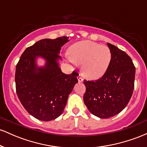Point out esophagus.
I'll return each mask as SVG.
<instances>
[{
	"label": "esophagus",
	"mask_w": 147,
	"mask_h": 147,
	"mask_svg": "<svg viewBox=\"0 0 147 147\" xmlns=\"http://www.w3.org/2000/svg\"><path fill=\"white\" fill-rule=\"evenodd\" d=\"M77 79H78V82H83V78H82V77H81L80 75L78 76V77H77Z\"/></svg>",
	"instance_id": "esophagus-1"
}]
</instances>
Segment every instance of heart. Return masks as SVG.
<instances>
[{"label": "heart", "instance_id": "obj_1", "mask_svg": "<svg viewBox=\"0 0 147 147\" xmlns=\"http://www.w3.org/2000/svg\"><path fill=\"white\" fill-rule=\"evenodd\" d=\"M71 61L82 64L83 75L90 79L102 77L110 65L112 55L109 47L90 41L78 42L69 49Z\"/></svg>", "mask_w": 147, "mask_h": 147}]
</instances>
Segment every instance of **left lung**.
I'll list each match as a JSON object with an SVG mask.
<instances>
[{
  "label": "left lung",
  "mask_w": 147,
  "mask_h": 147,
  "mask_svg": "<svg viewBox=\"0 0 147 147\" xmlns=\"http://www.w3.org/2000/svg\"><path fill=\"white\" fill-rule=\"evenodd\" d=\"M112 59L106 73L95 81L84 80V102L89 111L109 118L126 107L134 89L136 67L125 52L108 43Z\"/></svg>",
  "instance_id": "left-lung-1"
}]
</instances>
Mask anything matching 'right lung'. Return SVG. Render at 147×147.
I'll list each match as a JSON object with an SVG mask.
<instances>
[{
    "label": "right lung",
    "mask_w": 147,
    "mask_h": 147,
    "mask_svg": "<svg viewBox=\"0 0 147 147\" xmlns=\"http://www.w3.org/2000/svg\"><path fill=\"white\" fill-rule=\"evenodd\" d=\"M68 38L63 36L40 40L25 49L16 64L15 83L18 99L25 110L39 120L48 122L60 116L68 95L78 82V72L74 70L66 75L57 63L61 59V48ZM37 56L47 61L44 67H37Z\"/></svg>",
    "instance_id": "add662e5"
}]
</instances>
